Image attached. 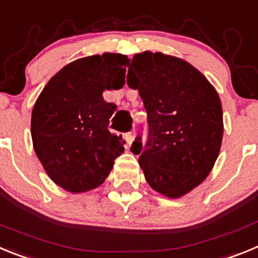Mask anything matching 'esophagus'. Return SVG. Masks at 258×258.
Instances as JSON below:
<instances>
[{
	"label": "esophagus",
	"mask_w": 258,
	"mask_h": 258,
	"mask_svg": "<svg viewBox=\"0 0 258 258\" xmlns=\"http://www.w3.org/2000/svg\"><path fill=\"white\" fill-rule=\"evenodd\" d=\"M135 136H136V132L135 131L127 132V134H126V142H127V144L131 145L132 142L135 140Z\"/></svg>",
	"instance_id": "1"
}]
</instances>
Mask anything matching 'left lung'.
<instances>
[{
    "label": "left lung",
    "instance_id": "left-lung-1",
    "mask_svg": "<svg viewBox=\"0 0 258 258\" xmlns=\"http://www.w3.org/2000/svg\"><path fill=\"white\" fill-rule=\"evenodd\" d=\"M127 84L148 113L147 144L138 136L131 147L148 184L170 199L184 196L209 175L222 144L216 88L191 63L160 51L134 55Z\"/></svg>",
    "mask_w": 258,
    "mask_h": 258
}]
</instances>
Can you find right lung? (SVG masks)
Masks as SVG:
<instances>
[{"instance_id":"right-lung-1","label":"right lung","mask_w":258,"mask_h":258,"mask_svg":"<svg viewBox=\"0 0 258 258\" xmlns=\"http://www.w3.org/2000/svg\"><path fill=\"white\" fill-rule=\"evenodd\" d=\"M130 59L118 53L79 58L48 82L31 118L33 149L49 178L71 194L105 182L124 140L107 130L116 106L105 89L124 84Z\"/></svg>"}]
</instances>
